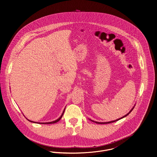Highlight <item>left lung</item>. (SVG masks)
<instances>
[{
	"instance_id": "left-lung-1",
	"label": "left lung",
	"mask_w": 157,
	"mask_h": 157,
	"mask_svg": "<svg viewBox=\"0 0 157 157\" xmlns=\"http://www.w3.org/2000/svg\"><path fill=\"white\" fill-rule=\"evenodd\" d=\"M134 107H132V109L129 111V112L128 113H127V114H126V115H125V116H124L123 117H121V118H119V119H116V120H115V121H110V122H95V121H92V120H90L91 121H92V122H95V123H97V124H110V123H112V122H116V121H119V120H120V119H122V118H124V117H126L127 116H128L131 112V111L133 110V109H134Z\"/></svg>"
}]
</instances>
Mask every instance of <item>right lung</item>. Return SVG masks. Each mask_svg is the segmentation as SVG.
<instances>
[{
    "mask_svg": "<svg viewBox=\"0 0 157 157\" xmlns=\"http://www.w3.org/2000/svg\"><path fill=\"white\" fill-rule=\"evenodd\" d=\"M65 109H64V110H63V113H62V115L60 116V117L59 118V119H57V120H56V121H52V122H44V123H40V122H35V123H37V124H55V123H56L57 122H59V121H60V119L62 118V116H63V114L64 113V112H65ZM29 121H30V122H33V121H29Z\"/></svg>",
    "mask_w": 157,
    "mask_h": 157,
    "instance_id": "right-lung-1",
    "label": "right lung"
}]
</instances>
